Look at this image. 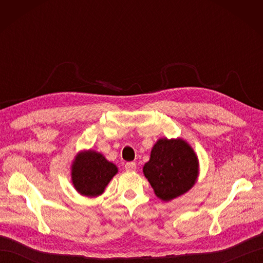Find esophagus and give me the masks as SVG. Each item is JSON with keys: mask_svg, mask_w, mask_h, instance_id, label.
<instances>
[{"mask_svg": "<svg viewBox=\"0 0 263 263\" xmlns=\"http://www.w3.org/2000/svg\"><path fill=\"white\" fill-rule=\"evenodd\" d=\"M124 167L127 172H135L137 170V164L133 163V161H128V163L125 164Z\"/></svg>", "mask_w": 263, "mask_h": 263, "instance_id": "1", "label": "esophagus"}]
</instances>
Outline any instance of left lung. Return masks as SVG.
I'll return each mask as SVG.
<instances>
[{
	"label": "left lung",
	"mask_w": 263,
	"mask_h": 263,
	"mask_svg": "<svg viewBox=\"0 0 263 263\" xmlns=\"http://www.w3.org/2000/svg\"><path fill=\"white\" fill-rule=\"evenodd\" d=\"M143 174L158 198L170 201L193 186L198 176V158L181 139H160L155 144Z\"/></svg>",
	"instance_id": "8db88e82"
}]
</instances>
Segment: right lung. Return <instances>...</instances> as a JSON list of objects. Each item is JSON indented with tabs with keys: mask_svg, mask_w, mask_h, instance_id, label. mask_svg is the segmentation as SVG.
I'll return each mask as SVG.
<instances>
[{
	"mask_svg": "<svg viewBox=\"0 0 263 263\" xmlns=\"http://www.w3.org/2000/svg\"><path fill=\"white\" fill-rule=\"evenodd\" d=\"M117 173L114 164L96 152L79 154L72 166V182L77 191L87 197H96Z\"/></svg>",
	"mask_w": 263,
	"mask_h": 263,
	"instance_id": "add662e5",
	"label": "right lung"
}]
</instances>
